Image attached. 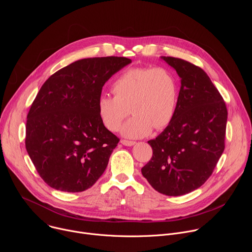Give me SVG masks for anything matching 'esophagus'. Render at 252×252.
<instances>
[{
  "label": "esophagus",
  "mask_w": 252,
  "mask_h": 252,
  "mask_svg": "<svg viewBox=\"0 0 252 252\" xmlns=\"http://www.w3.org/2000/svg\"><path fill=\"white\" fill-rule=\"evenodd\" d=\"M121 142L123 143L124 146H126V147H131L133 145H135V141L133 140H126V139H122Z\"/></svg>",
  "instance_id": "34e87169"
}]
</instances>
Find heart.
<instances>
[{"label": "heart", "instance_id": "obj_1", "mask_svg": "<svg viewBox=\"0 0 252 252\" xmlns=\"http://www.w3.org/2000/svg\"><path fill=\"white\" fill-rule=\"evenodd\" d=\"M114 96L100 95L97 113L104 126L117 131L129 111L133 115L122 127L130 138L161 129L173 119L177 102V82L171 71L162 66L131 67L114 82ZM130 110H128V107Z\"/></svg>", "mask_w": 252, "mask_h": 252}]
</instances>
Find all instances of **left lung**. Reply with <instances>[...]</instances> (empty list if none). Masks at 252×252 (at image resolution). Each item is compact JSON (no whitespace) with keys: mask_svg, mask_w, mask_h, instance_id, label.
I'll return each instance as SVG.
<instances>
[{"mask_svg":"<svg viewBox=\"0 0 252 252\" xmlns=\"http://www.w3.org/2000/svg\"><path fill=\"white\" fill-rule=\"evenodd\" d=\"M181 78L176 110L155 139L141 173L158 192L178 196L200 188L212 174L225 145L227 110L219 90L199 66L161 57Z\"/></svg>","mask_w":252,"mask_h":252,"instance_id":"1","label":"left lung"}]
</instances>
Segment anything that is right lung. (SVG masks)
<instances>
[{
    "label": "right lung",
    "instance_id": "right-lung-1",
    "mask_svg": "<svg viewBox=\"0 0 252 252\" xmlns=\"http://www.w3.org/2000/svg\"><path fill=\"white\" fill-rule=\"evenodd\" d=\"M130 63L125 57L79 60L42 86L27 117L25 142L51 188L81 192L105 170L120 138L100 121L97 99L105 82Z\"/></svg>",
    "mask_w": 252,
    "mask_h": 252
}]
</instances>
